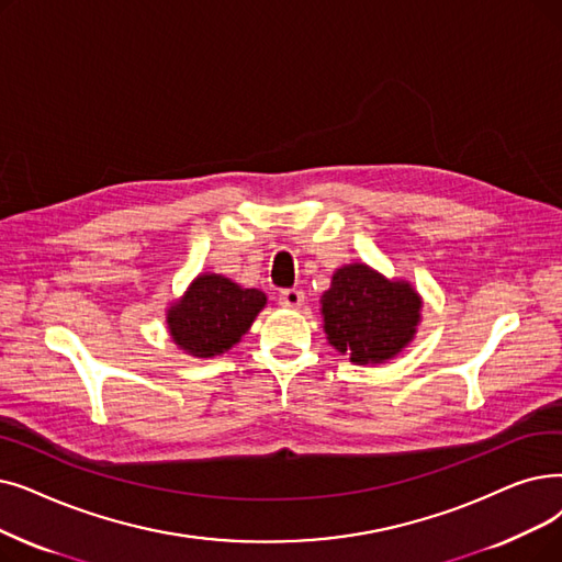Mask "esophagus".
Instances as JSON below:
<instances>
[{"label":"esophagus","mask_w":562,"mask_h":562,"mask_svg":"<svg viewBox=\"0 0 562 562\" xmlns=\"http://www.w3.org/2000/svg\"><path fill=\"white\" fill-rule=\"evenodd\" d=\"M305 301V294L301 289H284L280 291V305L289 307V310H299Z\"/></svg>","instance_id":"esophagus-1"}]
</instances>
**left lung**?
Returning <instances> with one entry per match:
<instances>
[{"label": "left lung", "mask_w": 562, "mask_h": 562, "mask_svg": "<svg viewBox=\"0 0 562 562\" xmlns=\"http://www.w3.org/2000/svg\"><path fill=\"white\" fill-rule=\"evenodd\" d=\"M328 345L356 364H381L402 353L423 322V296L402 278L353 261L339 266L322 294Z\"/></svg>", "instance_id": "left-lung-1"}]
</instances>
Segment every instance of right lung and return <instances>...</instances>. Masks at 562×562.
Segmentation results:
<instances>
[{
  "instance_id": "add662e5",
  "label": "right lung",
  "mask_w": 562,
  "mask_h": 562,
  "mask_svg": "<svg viewBox=\"0 0 562 562\" xmlns=\"http://www.w3.org/2000/svg\"><path fill=\"white\" fill-rule=\"evenodd\" d=\"M266 294L221 273H200L165 310L167 333L192 358H215L238 345L266 307Z\"/></svg>"
}]
</instances>
